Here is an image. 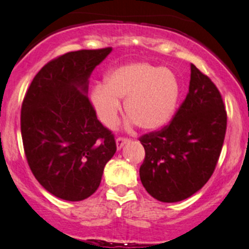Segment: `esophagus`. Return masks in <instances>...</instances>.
Segmentation results:
<instances>
[{
    "label": "esophagus",
    "mask_w": 249,
    "mask_h": 249,
    "mask_svg": "<svg viewBox=\"0 0 249 249\" xmlns=\"http://www.w3.org/2000/svg\"><path fill=\"white\" fill-rule=\"evenodd\" d=\"M130 142V139L125 138V137H118V138L116 139L117 148H118V150H121V148L124 146V145L126 144V142Z\"/></svg>",
    "instance_id": "34e87169"
}]
</instances>
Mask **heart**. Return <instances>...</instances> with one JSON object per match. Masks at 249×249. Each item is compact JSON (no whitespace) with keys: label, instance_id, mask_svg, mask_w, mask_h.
Masks as SVG:
<instances>
[{"label":"heart","instance_id":"heart-1","mask_svg":"<svg viewBox=\"0 0 249 249\" xmlns=\"http://www.w3.org/2000/svg\"><path fill=\"white\" fill-rule=\"evenodd\" d=\"M180 96L176 73L146 62H134L116 68L96 85L90 95L96 115L105 126L117 123L125 99V112L145 131L161 128L172 119Z\"/></svg>","mask_w":249,"mask_h":249}]
</instances>
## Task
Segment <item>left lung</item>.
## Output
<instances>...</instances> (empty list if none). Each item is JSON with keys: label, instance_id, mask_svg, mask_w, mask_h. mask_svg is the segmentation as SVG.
<instances>
[{"label": "left lung", "instance_id": "1", "mask_svg": "<svg viewBox=\"0 0 249 249\" xmlns=\"http://www.w3.org/2000/svg\"><path fill=\"white\" fill-rule=\"evenodd\" d=\"M227 113L218 88L191 64L188 93L173 119L139 141L145 159L142 186L162 202L187 199L211 178L224 144Z\"/></svg>", "mask_w": 249, "mask_h": 249}]
</instances>
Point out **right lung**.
<instances>
[{
    "instance_id": "obj_1",
    "label": "right lung",
    "mask_w": 249,
    "mask_h": 249,
    "mask_svg": "<svg viewBox=\"0 0 249 249\" xmlns=\"http://www.w3.org/2000/svg\"><path fill=\"white\" fill-rule=\"evenodd\" d=\"M112 48L71 51L34 77L21 108L28 164L48 192L68 201L92 196L116 153L115 136L97 119L89 78Z\"/></svg>"
}]
</instances>
